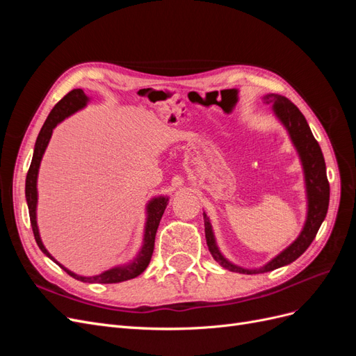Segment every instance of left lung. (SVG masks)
I'll return each mask as SVG.
<instances>
[{
	"mask_svg": "<svg viewBox=\"0 0 356 356\" xmlns=\"http://www.w3.org/2000/svg\"><path fill=\"white\" fill-rule=\"evenodd\" d=\"M263 99L266 104L272 105L273 114L286 129L291 143H293V145L297 149L301 166H303L306 199H307V215H306L303 229H301L297 239L289 246H286L282 252H279L275 258H272L270 261L260 268H243L241 266L233 264L221 254L217 241H215L211 221L208 218V215L203 212L204 238H207L209 252L212 254L213 260L230 272H238L245 275L270 272V270H275V268H279L296 261L297 258L307 250L310 243L314 242L322 221H324L327 217L328 203H330V184L327 179L325 160H324V156H322L318 141L310 131L305 115L301 114V111L297 108V106L289 99H286L285 96L268 93Z\"/></svg>",
	"mask_w": 356,
	"mask_h": 356,
	"instance_id": "obj_1",
	"label": "left lung"
}]
</instances>
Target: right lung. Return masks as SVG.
<instances>
[{
  "mask_svg": "<svg viewBox=\"0 0 356 356\" xmlns=\"http://www.w3.org/2000/svg\"><path fill=\"white\" fill-rule=\"evenodd\" d=\"M89 101H90V98L89 96H86V93L81 89H74L68 95L63 96V98L55 106H53V110L50 111L44 124H42L37 141H35L34 154H32V161H31V166H29L28 175H26V182H25V196H26L29 218H31V225H32V232H34L35 242H37L40 250L44 252L50 258V260L59 264L63 270H65L74 279H77V281L89 282V284H118V282H124V281H129V279H134V277L139 276L149 264V260H152V255L154 251V239H156V232L159 227V222H160L161 215H163L168 203H169L168 196H156L147 203V207H145L147 218H145V227H144L143 246L134 260L123 264V266H115L113 268H108V270H105V272H102L99 275H95V276H81V275L74 273V272L68 270L65 266H62L58 260H55V257H51V254L46 250V246L42 245V241L40 238L38 224H37L38 170H40L42 156H44V152H46V148H47L49 141L51 138L53 129H55L60 122L65 120V118L70 117L71 114L84 108Z\"/></svg>",
  "mask_w": 356,
  "mask_h": 356,
  "instance_id": "right-lung-1",
  "label": "right lung"
}]
</instances>
